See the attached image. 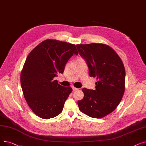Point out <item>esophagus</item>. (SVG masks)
Masks as SVG:
<instances>
[{
  "instance_id": "34e87169",
  "label": "esophagus",
  "mask_w": 146,
  "mask_h": 146,
  "mask_svg": "<svg viewBox=\"0 0 146 146\" xmlns=\"http://www.w3.org/2000/svg\"><path fill=\"white\" fill-rule=\"evenodd\" d=\"M72 89H73V91H76V90H79V89L76 88L74 87H72Z\"/></svg>"
}]
</instances>
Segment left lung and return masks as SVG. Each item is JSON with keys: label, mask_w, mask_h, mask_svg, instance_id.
I'll return each instance as SVG.
<instances>
[{"label": "left lung", "mask_w": 146, "mask_h": 146, "mask_svg": "<svg viewBox=\"0 0 146 146\" xmlns=\"http://www.w3.org/2000/svg\"><path fill=\"white\" fill-rule=\"evenodd\" d=\"M76 47L85 60L90 77L96 78L95 90L83 88L84 97L78 104L81 112L101 118L113 111L123 96L125 70L123 63L110 46L104 44H78Z\"/></svg>", "instance_id": "1"}]
</instances>
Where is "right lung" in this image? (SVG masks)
I'll return each instance as SVG.
<instances>
[{
    "instance_id": "1",
    "label": "right lung",
    "mask_w": 146,
    "mask_h": 146,
    "mask_svg": "<svg viewBox=\"0 0 146 146\" xmlns=\"http://www.w3.org/2000/svg\"><path fill=\"white\" fill-rule=\"evenodd\" d=\"M73 54H78L74 44L46 40L28 56L21 74V87L29 108L39 117L52 118L62 112L72 89L54 78L63 73Z\"/></svg>"
}]
</instances>
